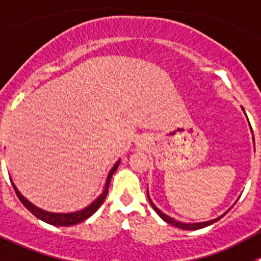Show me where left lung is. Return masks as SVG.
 Instances as JSON below:
<instances>
[{
    "instance_id": "left-lung-1",
    "label": "left lung",
    "mask_w": 261,
    "mask_h": 261,
    "mask_svg": "<svg viewBox=\"0 0 261 261\" xmlns=\"http://www.w3.org/2000/svg\"><path fill=\"white\" fill-rule=\"evenodd\" d=\"M149 201H150V204H151V206H152V208H154V211L156 212L158 215H159L160 217H162L163 220L165 221V222L170 223V225L175 226V227H178V228H181V230H198V228H203V227H206V226L212 225L213 222H217V221L220 220V218H222V216H223V215H222V216H220V217L215 218V220L207 221V222H199V223H183V222H179V221H175L174 218L169 217V216H167V215H165V213H163L162 211H160V210H158L156 207H155V204L152 203L151 199H150V198H149Z\"/></svg>"
}]
</instances>
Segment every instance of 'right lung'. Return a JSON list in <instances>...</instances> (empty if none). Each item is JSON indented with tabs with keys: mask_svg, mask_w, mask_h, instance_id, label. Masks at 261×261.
<instances>
[{
	"mask_svg": "<svg viewBox=\"0 0 261 261\" xmlns=\"http://www.w3.org/2000/svg\"><path fill=\"white\" fill-rule=\"evenodd\" d=\"M118 163H116V165L114 168L111 169V172H110L109 177H107V180H106V186H105V191L103 193L101 194V196L98 197V198L96 199V201L93 202V203L91 204V206H88L87 208L82 210V211H78V212H73V213H51V212H46V211H43V210L38 208V207L33 206V204L30 203L29 201H26L25 198H23L22 196L20 194V192L17 191V188L15 187V184L12 183V187H14L15 192H16L18 199L21 201V203L23 204V206L26 207V208L29 210L31 213H33L34 216H36L38 218H40V220H43L44 222L46 223H50V225H54V226H72V225H77V223L82 222V221L87 220L88 217H91L92 215H93L94 212L97 211V210L101 207V204L103 203L105 198H106L107 196V192H109V186H110V180H111L112 178V174L116 172V169H117L118 167Z\"/></svg>",
	"mask_w": 261,
	"mask_h": 261,
	"instance_id": "right-lung-1",
	"label": "right lung"
}]
</instances>
